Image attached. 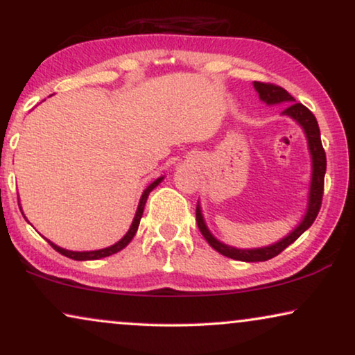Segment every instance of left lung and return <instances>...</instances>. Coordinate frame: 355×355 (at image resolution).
Listing matches in <instances>:
<instances>
[{
  "label": "left lung",
  "instance_id": "1",
  "mask_svg": "<svg viewBox=\"0 0 355 355\" xmlns=\"http://www.w3.org/2000/svg\"><path fill=\"white\" fill-rule=\"evenodd\" d=\"M255 90L259 92V96L265 101L266 105H275V103H289L286 106L283 113L291 116V118L297 121V123L302 125L305 134H307L309 140V148L310 153H312V163H313V173H312V184H310V197H309V208L307 215L302 220V223L295 227V230L291 232L288 237H284L283 241L276 242L273 245L261 247V249H234V247H230L226 244H221L220 241H216L215 237L211 236V232L207 230L205 223H203L200 208L197 205L196 210V220L198 225V230H200L202 236L205 237L208 244H210L216 252H220L221 255L230 257V259L241 260V261H265L270 260L281 254L286 247L293 244V242L297 239V237L302 234L305 230H309L310 226L313 225L315 218H317L320 208H322V200H323V186H324V171H327V155H324L322 139H320V129L318 123L315 119L312 111H310L307 106L302 103H295L294 96H291L288 92H286L283 87L270 84V82H254Z\"/></svg>",
  "mask_w": 355,
  "mask_h": 355
}]
</instances>
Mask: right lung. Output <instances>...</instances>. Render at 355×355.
Returning <instances> with one entry per match:
<instances>
[{"label":"right lung","mask_w":355,"mask_h":355,"mask_svg":"<svg viewBox=\"0 0 355 355\" xmlns=\"http://www.w3.org/2000/svg\"><path fill=\"white\" fill-rule=\"evenodd\" d=\"M162 179H163V178L157 179V181H153L152 184H150V186H148L147 189H145L144 193H142V198H140V203H139L137 213H135V218H134L132 225H130V227H129L128 234H125V236L123 237V239H121L119 242H116L114 245L106 247V249H101V250H94V252H72V250L61 249V247L55 245V244H53V242H50V241H48V242H50V245H51L53 249H55L56 252H60V254H61V255H64V257H69V259H72V260H98V259H103V257H110V255L116 254V252H119L121 249H124V247L128 245L130 241H132V237L135 236V232H137V227H139L140 218H142L144 207H145V202H147L148 193L152 192L153 189L157 187L159 182H162Z\"/></svg>","instance_id":"1"}]
</instances>
